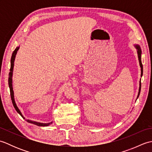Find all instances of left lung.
<instances>
[{"instance_id":"obj_1","label":"left lung","mask_w":152,"mask_h":152,"mask_svg":"<svg viewBox=\"0 0 152 152\" xmlns=\"http://www.w3.org/2000/svg\"><path fill=\"white\" fill-rule=\"evenodd\" d=\"M135 48H136V49L137 50V53H138V61H139V64H140V66L141 68V76H142L143 74V66H142V61H141V54H142V51L140 49V47L138 46V45H134ZM139 90H138V96H137V98L138 99V96H139L140 95V89H141V79H140V84H139Z\"/></svg>"}]
</instances>
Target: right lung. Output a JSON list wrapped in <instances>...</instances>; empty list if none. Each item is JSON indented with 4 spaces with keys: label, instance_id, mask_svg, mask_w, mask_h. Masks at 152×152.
Wrapping results in <instances>:
<instances>
[{
    "label": "right lung",
    "instance_id": "add662e5",
    "mask_svg": "<svg viewBox=\"0 0 152 152\" xmlns=\"http://www.w3.org/2000/svg\"><path fill=\"white\" fill-rule=\"evenodd\" d=\"M19 49V46L17 47L15 49V50L13 52L12 55V57H11V61H10V63H11V66H10V72L9 73V77H8V85H9V88H10V96H11V99H12V104L14 105V107L15 109V110L17 111V112L18 114L20 115L21 117L25 119V117L23 115H22L21 111L19 110V109L18 108L17 104H16L15 101V99H14V91H13V86H12V75H13V69H14V61H15V56L17 54V52L18 50ZM26 121L28 123H30V124H33L38 126H42V127H45V126H48L50 125V124H52V122L48 123V124H43V123H40V122H37V121H34L32 120H29V119H26Z\"/></svg>",
    "mask_w": 152,
    "mask_h": 152
}]
</instances>
